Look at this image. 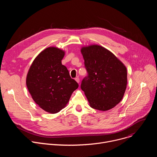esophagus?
<instances>
[{
	"label": "esophagus",
	"instance_id": "obj_1",
	"mask_svg": "<svg viewBox=\"0 0 157 157\" xmlns=\"http://www.w3.org/2000/svg\"><path fill=\"white\" fill-rule=\"evenodd\" d=\"M75 81H76L78 83H79V78H75Z\"/></svg>",
	"mask_w": 157,
	"mask_h": 157
}]
</instances>
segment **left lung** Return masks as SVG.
<instances>
[{
  "mask_svg": "<svg viewBox=\"0 0 157 157\" xmlns=\"http://www.w3.org/2000/svg\"><path fill=\"white\" fill-rule=\"evenodd\" d=\"M81 52L88 73L81 87L89 106L101 111L114 108L121 101L125 92V66L111 52L98 44L83 46Z\"/></svg>",
  "mask_w": 157,
  "mask_h": 157,
  "instance_id": "8db88e82",
  "label": "left lung"
}]
</instances>
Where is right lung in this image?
Segmentation results:
<instances>
[{"mask_svg":"<svg viewBox=\"0 0 157 157\" xmlns=\"http://www.w3.org/2000/svg\"><path fill=\"white\" fill-rule=\"evenodd\" d=\"M65 52L50 47L41 52L32 62L26 85L33 100L43 110L56 114L68 103L78 87L66 67L61 64Z\"/></svg>","mask_w":157,"mask_h":157,"instance_id":"add662e5","label":"right lung"}]
</instances>
